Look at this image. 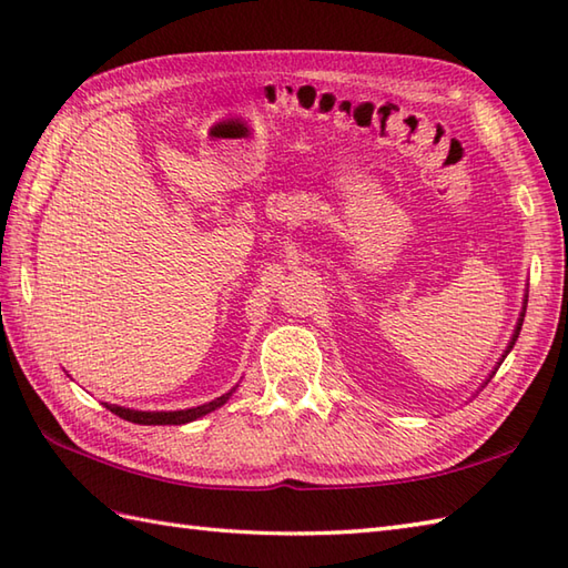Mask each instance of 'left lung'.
<instances>
[{"label":"left lung","instance_id":"obj_1","mask_svg":"<svg viewBox=\"0 0 568 568\" xmlns=\"http://www.w3.org/2000/svg\"><path fill=\"white\" fill-rule=\"evenodd\" d=\"M525 310H527V300H525V307H523V312H520V320H517V327H515V334H513V339H510L508 348H505V354H503V358L510 354V348L515 346V342H517V336H520V329H523V320H525Z\"/></svg>","mask_w":568,"mask_h":568}]
</instances>
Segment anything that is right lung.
Wrapping results in <instances>:
<instances>
[{"instance_id": "1", "label": "right lung", "mask_w": 568, "mask_h": 568, "mask_svg": "<svg viewBox=\"0 0 568 568\" xmlns=\"http://www.w3.org/2000/svg\"><path fill=\"white\" fill-rule=\"evenodd\" d=\"M234 390L236 388L224 393L222 397H216V400H212V403H204L200 407H190V409H175V413H141V409H129V407L106 405V403H104V407L126 422H134V425H185V422H192V419L212 413V409H216V407H222L229 397H232Z\"/></svg>"}]
</instances>
